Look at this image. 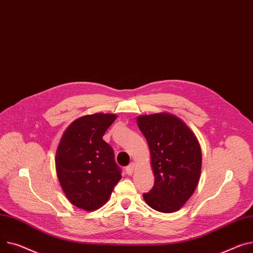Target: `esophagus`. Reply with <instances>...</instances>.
<instances>
[{
  "instance_id": "obj_1",
  "label": "esophagus",
  "mask_w": 253,
  "mask_h": 253,
  "mask_svg": "<svg viewBox=\"0 0 253 253\" xmlns=\"http://www.w3.org/2000/svg\"><path fill=\"white\" fill-rule=\"evenodd\" d=\"M135 166H136L135 164L131 163L129 166L126 167V173H127V175H132L133 174L134 169H135Z\"/></svg>"
}]
</instances>
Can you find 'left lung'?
I'll list each match as a JSON object with an SVG mask.
<instances>
[{
	"instance_id": "left-lung-1",
	"label": "left lung",
	"mask_w": 253,
	"mask_h": 253,
	"mask_svg": "<svg viewBox=\"0 0 253 253\" xmlns=\"http://www.w3.org/2000/svg\"><path fill=\"white\" fill-rule=\"evenodd\" d=\"M146 138L155 185L143 193L145 203L161 212L180 210L191 197L200 177L201 149L194 133L178 117L160 113L139 116Z\"/></svg>"
}]
</instances>
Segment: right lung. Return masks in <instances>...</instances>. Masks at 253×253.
Wrapping results in <instances>:
<instances>
[{"label": "right lung", "mask_w": 253, "mask_h": 253, "mask_svg": "<svg viewBox=\"0 0 253 253\" xmlns=\"http://www.w3.org/2000/svg\"><path fill=\"white\" fill-rule=\"evenodd\" d=\"M116 118L102 113L78 118L66 129L57 148L61 187L72 205L87 211L103 207L122 178L114 150L103 139Z\"/></svg>", "instance_id": "obj_1"}]
</instances>
